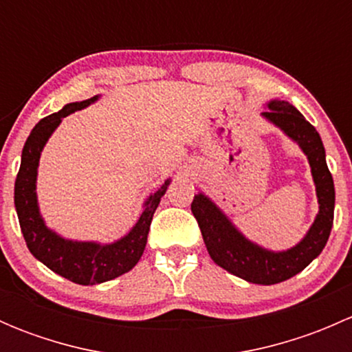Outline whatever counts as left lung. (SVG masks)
Returning <instances> with one entry per match:
<instances>
[{"mask_svg": "<svg viewBox=\"0 0 352 352\" xmlns=\"http://www.w3.org/2000/svg\"><path fill=\"white\" fill-rule=\"evenodd\" d=\"M264 109L261 112L262 119L281 129L285 136L296 143L311 168L318 212L303 239L286 250H271L248 240L204 192L194 196L190 209L199 223L206 248L219 267L247 283L271 286L296 276L324 250L333 223L336 189L317 129L286 100L272 98L264 104Z\"/></svg>", "mask_w": 352, "mask_h": 352, "instance_id": "left-lung-1", "label": "left lung"}]
</instances>
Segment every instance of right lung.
<instances>
[{
  "label": "right lung",
  "instance_id": "right-lung-1",
  "mask_svg": "<svg viewBox=\"0 0 352 352\" xmlns=\"http://www.w3.org/2000/svg\"><path fill=\"white\" fill-rule=\"evenodd\" d=\"M98 98L100 95H95L83 102H71L59 112L51 113L35 124L30 136L25 141L22 162L15 180V209L30 254L47 265L52 272L83 286L100 285L119 278L140 262L148 242L151 219L172 182V179H166L162 187L144 199L143 211L133 228L110 243L65 239L45 225L37 199V175L42 150L52 133L63 122V117H67L76 110L87 109Z\"/></svg>",
  "mask_w": 352,
  "mask_h": 352
}]
</instances>
